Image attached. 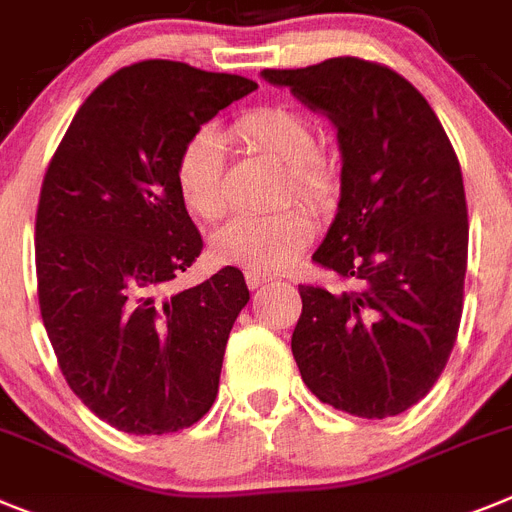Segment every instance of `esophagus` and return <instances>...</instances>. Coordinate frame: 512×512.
<instances>
[{
    "instance_id": "obj_1",
    "label": "esophagus",
    "mask_w": 512,
    "mask_h": 512,
    "mask_svg": "<svg viewBox=\"0 0 512 512\" xmlns=\"http://www.w3.org/2000/svg\"><path fill=\"white\" fill-rule=\"evenodd\" d=\"M246 282H248V287H251V290H259L261 285H266V282H272V274L251 272V269H248V272H246Z\"/></svg>"
}]
</instances>
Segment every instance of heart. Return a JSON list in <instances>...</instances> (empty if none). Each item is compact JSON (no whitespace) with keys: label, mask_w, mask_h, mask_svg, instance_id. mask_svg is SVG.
Here are the masks:
<instances>
[{"label":"heart","mask_w":512,"mask_h":512,"mask_svg":"<svg viewBox=\"0 0 512 512\" xmlns=\"http://www.w3.org/2000/svg\"><path fill=\"white\" fill-rule=\"evenodd\" d=\"M233 137L290 170L292 194L321 207L331 194V176L323 168L321 139L308 119L287 108H253L238 116ZM227 144L220 131H196L183 144L176 165V183L183 204L202 220H217L225 209L222 176H225ZM316 225L303 209L285 212L240 214L212 235V256L220 264H233L251 272H279L310 243Z\"/></svg>","instance_id":"heart-1"}]
</instances>
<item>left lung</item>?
Segmentation results:
<instances>
[{
  "mask_svg": "<svg viewBox=\"0 0 512 512\" xmlns=\"http://www.w3.org/2000/svg\"><path fill=\"white\" fill-rule=\"evenodd\" d=\"M261 77L329 116L342 152L339 207L313 261L357 290L300 285L303 383L339 412L396 417L435 386L464 310L469 220L451 139L417 87L373 61Z\"/></svg>",
  "mask_w": 512,
  "mask_h": 512,
  "instance_id": "1",
  "label": "left lung"
}]
</instances>
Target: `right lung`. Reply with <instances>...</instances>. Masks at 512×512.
Masks as SVG:
<instances>
[{"label":"right lung","instance_id":"add662e5","mask_svg":"<svg viewBox=\"0 0 512 512\" xmlns=\"http://www.w3.org/2000/svg\"><path fill=\"white\" fill-rule=\"evenodd\" d=\"M238 74L150 59L119 69L74 113L36 214L41 318L77 399L131 435H165L209 412L243 272L163 295L202 253L178 194L183 144L256 90Z\"/></svg>","mask_w":512,"mask_h":512}]
</instances>
